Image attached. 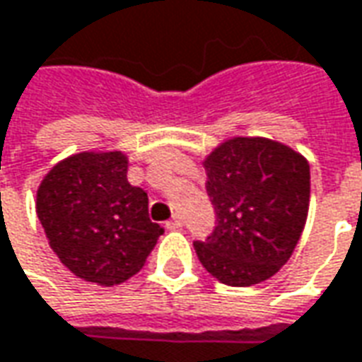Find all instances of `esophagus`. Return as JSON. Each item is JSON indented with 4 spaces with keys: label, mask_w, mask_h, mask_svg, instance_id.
<instances>
[{
    "label": "esophagus",
    "mask_w": 362,
    "mask_h": 362,
    "mask_svg": "<svg viewBox=\"0 0 362 362\" xmlns=\"http://www.w3.org/2000/svg\"><path fill=\"white\" fill-rule=\"evenodd\" d=\"M178 228H182L180 216H174L172 220H168V222H166V230H178Z\"/></svg>",
    "instance_id": "obj_1"
}]
</instances>
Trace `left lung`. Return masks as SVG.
<instances>
[{
  "instance_id": "8db88e82",
  "label": "left lung",
  "mask_w": 362,
  "mask_h": 362,
  "mask_svg": "<svg viewBox=\"0 0 362 362\" xmlns=\"http://www.w3.org/2000/svg\"><path fill=\"white\" fill-rule=\"evenodd\" d=\"M216 228L194 242L200 264L226 285L275 275L301 238L311 172L299 152L269 139L235 136L204 160Z\"/></svg>"
}]
</instances>
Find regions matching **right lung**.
Segmentation results:
<instances>
[{
	"label": "right lung",
	"mask_w": 362,
	"mask_h": 362,
	"mask_svg": "<svg viewBox=\"0 0 362 362\" xmlns=\"http://www.w3.org/2000/svg\"><path fill=\"white\" fill-rule=\"evenodd\" d=\"M127 170L122 152H81L53 166L37 190V218L51 250L85 281L122 284L164 233Z\"/></svg>",
	"instance_id": "obj_1"
}]
</instances>
